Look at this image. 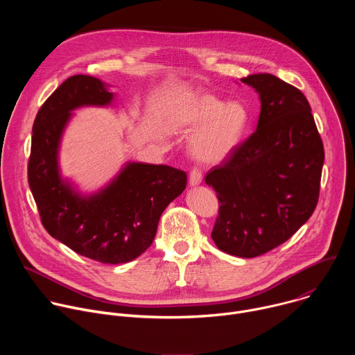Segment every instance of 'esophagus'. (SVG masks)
I'll return each instance as SVG.
<instances>
[{
    "label": "esophagus",
    "instance_id": "obj_1",
    "mask_svg": "<svg viewBox=\"0 0 355 355\" xmlns=\"http://www.w3.org/2000/svg\"><path fill=\"white\" fill-rule=\"evenodd\" d=\"M200 182H202V173L198 168H192V171L189 173V185L196 187Z\"/></svg>",
    "mask_w": 355,
    "mask_h": 355
}]
</instances>
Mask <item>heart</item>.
<instances>
[{
    "instance_id": "b5f03b06",
    "label": "heart",
    "mask_w": 355,
    "mask_h": 355,
    "mask_svg": "<svg viewBox=\"0 0 355 355\" xmlns=\"http://www.w3.org/2000/svg\"><path fill=\"white\" fill-rule=\"evenodd\" d=\"M248 125V111L239 101L222 103L211 94L188 98L173 116L177 132L196 130L189 141L192 156L204 164H218L233 155Z\"/></svg>"
}]
</instances>
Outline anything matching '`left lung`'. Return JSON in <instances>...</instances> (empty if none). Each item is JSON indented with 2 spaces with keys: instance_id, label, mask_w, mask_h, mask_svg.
Returning <instances> with one entry per match:
<instances>
[{
  "instance_id": "8db88e82",
  "label": "left lung",
  "mask_w": 355,
  "mask_h": 355,
  "mask_svg": "<svg viewBox=\"0 0 355 355\" xmlns=\"http://www.w3.org/2000/svg\"><path fill=\"white\" fill-rule=\"evenodd\" d=\"M256 89L257 128L205 177L219 199L212 239L230 256L252 259L278 247L312 216L324 150L306 96L261 73L241 78Z\"/></svg>"
}]
</instances>
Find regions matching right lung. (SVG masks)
Instances as JSON below:
<instances>
[{
    "label": "right lung",
    "mask_w": 355,
    "mask_h": 355,
    "mask_svg": "<svg viewBox=\"0 0 355 355\" xmlns=\"http://www.w3.org/2000/svg\"><path fill=\"white\" fill-rule=\"evenodd\" d=\"M108 85L91 76L67 78L39 110L32 129L28 181L47 233L103 264L137 259L155 240L162 214L187 187L182 170L128 162L94 193L62 177L59 148L73 111L112 105Z\"/></svg>",
    "instance_id": "obj_1"
}]
</instances>
